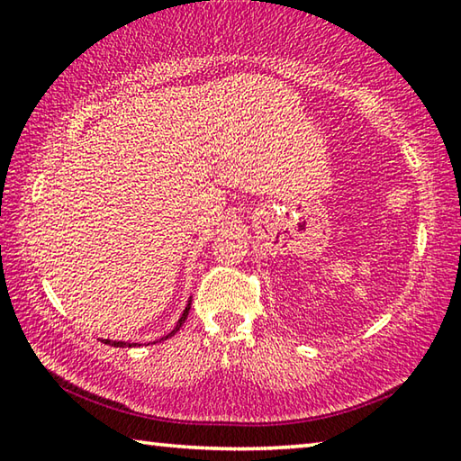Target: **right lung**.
Wrapping results in <instances>:
<instances>
[{
    "mask_svg": "<svg viewBox=\"0 0 461 461\" xmlns=\"http://www.w3.org/2000/svg\"><path fill=\"white\" fill-rule=\"evenodd\" d=\"M189 309H191V303H189V305H186L185 307V311H183V315H181V319H178V323H176V327H175V330L173 331H170L168 335H167V338L165 339H168L170 338V335H175L178 330H181V325L185 323V319H186V315H189ZM104 343H107V346H113V348H131V346H136V343H126V341H112V339H104Z\"/></svg>",
    "mask_w": 461,
    "mask_h": 461,
    "instance_id": "add662e5",
    "label": "right lung"
}]
</instances>
